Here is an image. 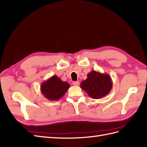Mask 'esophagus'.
I'll return each mask as SVG.
<instances>
[{
    "label": "esophagus",
    "mask_w": 147,
    "mask_h": 147,
    "mask_svg": "<svg viewBox=\"0 0 147 147\" xmlns=\"http://www.w3.org/2000/svg\"><path fill=\"white\" fill-rule=\"evenodd\" d=\"M73 85H75V86H78V85H79V82H78V81L74 82H73Z\"/></svg>",
    "instance_id": "obj_1"
}]
</instances>
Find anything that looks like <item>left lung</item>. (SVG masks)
<instances>
[{"label":"left lung","mask_w":147,"mask_h":147,"mask_svg":"<svg viewBox=\"0 0 147 147\" xmlns=\"http://www.w3.org/2000/svg\"><path fill=\"white\" fill-rule=\"evenodd\" d=\"M112 78L108 74H102L92 70L87 78L80 84V87L94 99L101 98L109 94L112 88Z\"/></svg>","instance_id":"1"}]
</instances>
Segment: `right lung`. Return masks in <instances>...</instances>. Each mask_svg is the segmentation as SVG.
<instances>
[{"instance_id":"add662e5","label":"right lung","mask_w":147,"mask_h":147,"mask_svg":"<svg viewBox=\"0 0 147 147\" xmlns=\"http://www.w3.org/2000/svg\"><path fill=\"white\" fill-rule=\"evenodd\" d=\"M70 87L67 82H63L59 77L53 76L44 82L40 86V91L49 100H59L65 95Z\"/></svg>"}]
</instances>
